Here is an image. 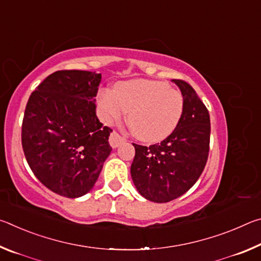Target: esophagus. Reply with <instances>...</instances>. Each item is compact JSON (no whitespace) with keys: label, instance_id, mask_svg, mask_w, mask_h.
I'll return each instance as SVG.
<instances>
[{"label":"esophagus","instance_id":"1","mask_svg":"<svg viewBox=\"0 0 261 261\" xmlns=\"http://www.w3.org/2000/svg\"><path fill=\"white\" fill-rule=\"evenodd\" d=\"M125 140L126 139L124 138V137H122L117 131H113L109 137V143H110V145H112L113 148L118 147L121 144L124 143Z\"/></svg>","mask_w":261,"mask_h":261}]
</instances>
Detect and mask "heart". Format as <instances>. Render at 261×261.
I'll return each mask as SVG.
<instances>
[{"instance_id": "obj_1", "label": "heart", "mask_w": 261, "mask_h": 261, "mask_svg": "<svg viewBox=\"0 0 261 261\" xmlns=\"http://www.w3.org/2000/svg\"><path fill=\"white\" fill-rule=\"evenodd\" d=\"M98 102L106 123L121 120L129 112L131 131L145 143H158L173 134L184 112L179 91L165 82L147 79L118 83L114 92L101 91Z\"/></svg>"}]
</instances>
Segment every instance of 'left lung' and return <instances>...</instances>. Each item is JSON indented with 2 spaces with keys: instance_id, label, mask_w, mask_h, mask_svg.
<instances>
[{
  "instance_id": "obj_1",
  "label": "left lung",
  "mask_w": 261,
  "mask_h": 261,
  "mask_svg": "<svg viewBox=\"0 0 261 261\" xmlns=\"http://www.w3.org/2000/svg\"><path fill=\"white\" fill-rule=\"evenodd\" d=\"M184 99V112L173 134L160 144H134L131 177L138 192L154 202H168L193 187L210 152L211 121L204 102L192 86L173 79Z\"/></svg>"
}]
</instances>
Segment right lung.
<instances>
[{
	"mask_svg": "<svg viewBox=\"0 0 261 261\" xmlns=\"http://www.w3.org/2000/svg\"><path fill=\"white\" fill-rule=\"evenodd\" d=\"M101 74L60 70L39 84L26 105L21 146L31 170L60 196L91 191L112 152L109 135L95 114Z\"/></svg>",
	"mask_w": 261,
	"mask_h": 261,
	"instance_id": "1",
	"label": "right lung"
}]
</instances>
